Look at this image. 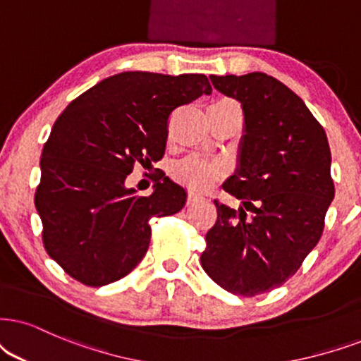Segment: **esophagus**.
<instances>
[{
  "mask_svg": "<svg viewBox=\"0 0 361 361\" xmlns=\"http://www.w3.org/2000/svg\"><path fill=\"white\" fill-rule=\"evenodd\" d=\"M203 200H204L203 195L193 193V191H191V193H188V204H195V203H198V202H203Z\"/></svg>",
  "mask_w": 361,
  "mask_h": 361,
  "instance_id": "1",
  "label": "esophagus"
}]
</instances>
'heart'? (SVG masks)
I'll list each match as a JSON object with an SVG mask.
<instances>
[{
	"label": "heart",
	"instance_id": "heart-1",
	"mask_svg": "<svg viewBox=\"0 0 361 361\" xmlns=\"http://www.w3.org/2000/svg\"><path fill=\"white\" fill-rule=\"evenodd\" d=\"M223 175V166L208 159L190 157L178 163L175 176L193 190H204Z\"/></svg>",
	"mask_w": 361,
	"mask_h": 361
}]
</instances>
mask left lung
<instances>
[{"label": "left lung", "instance_id": "8db88e82", "mask_svg": "<svg viewBox=\"0 0 361 361\" xmlns=\"http://www.w3.org/2000/svg\"><path fill=\"white\" fill-rule=\"evenodd\" d=\"M209 80L243 108L238 166L223 185L243 208L214 200L202 267L230 293L257 296L293 276L322 238L335 196L331 153L325 130L281 81L264 73Z\"/></svg>", "mask_w": 361, "mask_h": 361}]
</instances>
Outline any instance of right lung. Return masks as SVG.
I'll use <instances>...</instances> for the list:
<instances>
[{"mask_svg":"<svg viewBox=\"0 0 361 361\" xmlns=\"http://www.w3.org/2000/svg\"><path fill=\"white\" fill-rule=\"evenodd\" d=\"M209 93L204 75L125 71L59 115L41 153L35 204L44 248L68 275L88 286L126 276L147 253L149 220L185 207V188L168 176L149 196L125 181L136 163L163 158L173 109Z\"/></svg>","mask_w":361,"mask_h":361,"instance_id":"1","label":"right lung"}]
</instances>
